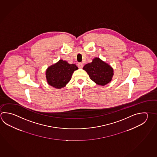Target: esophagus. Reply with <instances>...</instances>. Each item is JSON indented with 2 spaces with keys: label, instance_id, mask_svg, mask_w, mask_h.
<instances>
[{
  "label": "esophagus",
  "instance_id": "obj_1",
  "mask_svg": "<svg viewBox=\"0 0 157 157\" xmlns=\"http://www.w3.org/2000/svg\"><path fill=\"white\" fill-rule=\"evenodd\" d=\"M83 66H84V65H83V64L82 63H78V67L79 68H82L83 67Z\"/></svg>",
  "mask_w": 157,
  "mask_h": 157
}]
</instances>
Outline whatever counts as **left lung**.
<instances>
[{
  "instance_id": "left-lung-1",
  "label": "left lung",
  "mask_w": 157,
  "mask_h": 157,
  "mask_svg": "<svg viewBox=\"0 0 157 157\" xmlns=\"http://www.w3.org/2000/svg\"><path fill=\"white\" fill-rule=\"evenodd\" d=\"M89 75L91 80L100 86H105L112 79L113 69L110 65L99 58H95L83 68Z\"/></svg>"
}]
</instances>
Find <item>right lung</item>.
Segmentation results:
<instances>
[{
	"instance_id": "1",
	"label": "right lung",
	"mask_w": 157,
	"mask_h": 157,
	"mask_svg": "<svg viewBox=\"0 0 157 157\" xmlns=\"http://www.w3.org/2000/svg\"><path fill=\"white\" fill-rule=\"evenodd\" d=\"M78 69L74 64H71L65 60H59L56 63L48 67L46 71L48 84L56 89L62 88L71 80L73 72Z\"/></svg>"
}]
</instances>
